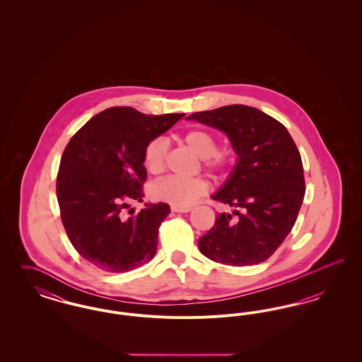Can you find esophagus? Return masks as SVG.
Here are the masks:
<instances>
[{
	"instance_id": "esophagus-1",
	"label": "esophagus",
	"mask_w": 362,
	"mask_h": 362,
	"mask_svg": "<svg viewBox=\"0 0 362 362\" xmlns=\"http://www.w3.org/2000/svg\"><path fill=\"white\" fill-rule=\"evenodd\" d=\"M171 210L175 213H189L191 211V207L171 206Z\"/></svg>"
}]
</instances>
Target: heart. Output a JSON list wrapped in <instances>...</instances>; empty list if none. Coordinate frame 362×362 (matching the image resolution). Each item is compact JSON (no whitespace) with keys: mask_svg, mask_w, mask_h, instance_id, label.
<instances>
[{"mask_svg":"<svg viewBox=\"0 0 362 362\" xmlns=\"http://www.w3.org/2000/svg\"><path fill=\"white\" fill-rule=\"evenodd\" d=\"M185 142L202 158L205 167L213 173L223 171L229 163L224 151L218 149L216 137L205 129H192L185 134ZM168 151V142L163 137L153 138L144 149V165L149 173H160ZM207 191L206 182L199 177H183L170 175L151 187V194L156 201L167 202L173 206L187 207L192 205Z\"/></svg>","mask_w":362,"mask_h":362,"instance_id":"obj_1","label":"heart"}]
</instances>
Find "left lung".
I'll list each match as a JSON object with an SVG mask.
<instances>
[{
	"label": "left lung",
	"mask_w": 362,
	"mask_h": 362,
	"mask_svg": "<svg viewBox=\"0 0 362 362\" xmlns=\"http://www.w3.org/2000/svg\"><path fill=\"white\" fill-rule=\"evenodd\" d=\"M187 119L224 132L238 163L211 198L228 206L199 240V251L230 266L270 258L291 233L305 194L300 152L286 127L258 108L232 104Z\"/></svg>",
	"instance_id": "obj_1"
}]
</instances>
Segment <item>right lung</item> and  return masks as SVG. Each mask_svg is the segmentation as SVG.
<instances>
[{
  "label": "right lung",
  "mask_w": 362,
  "mask_h": 362,
  "mask_svg": "<svg viewBox=\"0 0 362 362\" xmlns=\"http://www.w3.org/2000/svg\"><path fill=\"white\" fill-rule=\"evenodd\" d=\"M182 117L112 107L86 122L66 145L57 176L61 220L76 251L96 269L126 273L155 257L170 205L145 204L129 218L123 209L144 197L145 146Z\"/></svg>",
  "instance_id": "right-lung-1"
}]
</instances>
